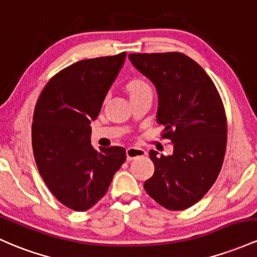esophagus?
I'll list each match as a JSON object with an SVG mask.
<instances>
[{
  "mask_svg": "<svg viewBox=\"0 0 257 257\" xmlns=\"http://www.w3.org/2000/svg\"><path fill=\"white\" fill-rule=\"evenodd\" d=\"M145 155H146V151L144 150V149H140V148H128L126 149V160L128 161L137 159V157L145 156Z\"/></svg>",
  "mask_w": 257,
  "mask_h": 257,
  "instance_id": "1",
  "label": "esophagus"
}]
</instances>
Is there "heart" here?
I'll return each mask as SVG.
<instances>
[{"instance_id": "obj_1", "label": "heart", "mask_w": 257, "mask_h": 257, "mask_svg": "<svg viewBox=\"0 0 257 257\" xmlns=\"http://www.w3.org/2000/svg\"><path fill=\"white\" fill-rule=\"evenodd\" d=\"M126 90L129 95L133 96V95L143 94V92H151V86L144 79H133L126 84Z\"/></svg>"}]
</instances>
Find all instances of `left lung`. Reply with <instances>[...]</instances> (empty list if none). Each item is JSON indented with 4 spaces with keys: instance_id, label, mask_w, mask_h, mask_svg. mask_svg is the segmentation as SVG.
<instances>
[{
    "instance_id": "1",
    "label": "left lung",
    "mask_w": 257,
    "mask_h": 257,
    "mask_svg": "<svg viewBox=\"0 0 257 257\" xmlns=\"http://www.w3.org/2000/svg\"><path fill=\"white\" fill-rule=\"evenodd\" d=\"M129 60L156 86L161 137L173 145L171 156L150 151L155 173L144 188L167 210H185L210 190L223 165V102L207 73L184 53H131Z\"/></svg>"
}]
</instances>
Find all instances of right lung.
<instances>
[{"label": "right lung", "mask_w": 257, "mask_h": 257, "mask_svg": "<svg viewBox=\"0 0 257 257\" xmlns=\"http://www.w3.org/2000/svg\"><path fill=\"white\" fill-rule=\"evenodd\" d=\"M125 52L79 61L50 79L36 102L32 125L36 166L56 199L86 211L106 194L126 159L120 146L95 150L91 120L122 68Z\"/></svg>", "instance_id": "add662e5"}]
</instances>
